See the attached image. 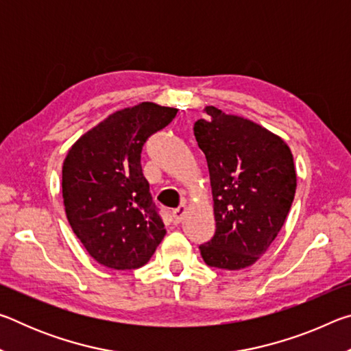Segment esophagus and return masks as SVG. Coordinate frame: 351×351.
Masks as SVG:
<instances>
[{"mask_svg":"<svg viewBox=\"0 0 351 351\" xmlns=\"http://www.w3.org/2000/svg\"><path fill=\"white\" fill-rule=\"evenodd\" d=\"M184 213H186V206H180V207H176V209H173V212H171L173 221L175 223H180L181 219H182V217H184Z\"/></svg>","mask_w":351,"mask_h":351,"instance_id":"esophagus-1","label":"esophagus"}]
</instances>
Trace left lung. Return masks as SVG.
Wrapping results in <instances>:
<instances>
[{
  "label": "left lung",
  "mask_w": 351,
  "mask_h": 351,
  "mask_svg": "<svg viewBox=\"0 0 351 351\" xmlns=\"http://www.w3.org/2000/svg\"><path fill=\"white\" fill-rule=\"evenodd\" d=\"M193 125L209 169L215 234L199 245L206 265L243 269L263 255L287 219L295 193L289 147L247 119L207 106Z\"/></svg>",
  "instance_id": "8db88e82"
}]
</instances>
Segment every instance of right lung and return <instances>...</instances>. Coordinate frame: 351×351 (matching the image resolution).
Returning <instances> with one entry per match:
<instances>
[{
	"instance_id": "1",
	"label": "right lung",
	"mask_w": 351,
	"mask_h": 351,
	"mask_svg": "<svg viewBox=\"0 0 351 351\" xmlns=\"http://www.w3.org/2000/svg\"><path fill=\"white\" fill-rule=\"evenodd\" d=\"M176 111L150 102L117 111L83 134L64 158L62 189L68 221L88 254L106 268H141L164 239L141 153Z\"/></svg>"
}]
</instances>
